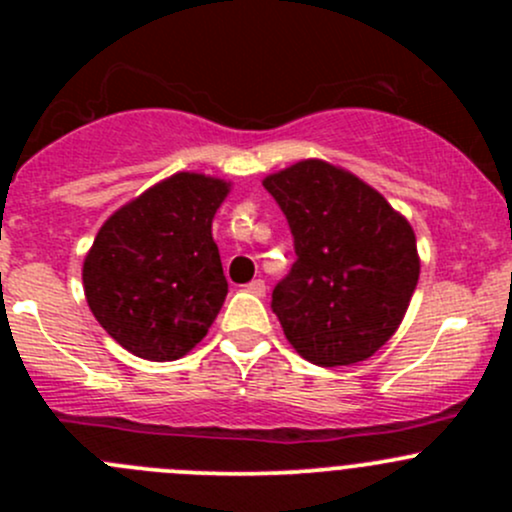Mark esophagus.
Wrapping results in <instances>:
<instances>
[{"mask_svg":"<svg viewBox=\"0 0 512 512\" xmlns=\"http://www.w3.org/2000/svg\"><path fill=\"white\" fill-rule=\"evenodd\" d=\"M245 289L250 294H255V297H265V282L262 280H252L250 285H245Z\"/></svg>","mask_w":512,"mask_h":512,"instance_id":"obj_1","label":"esophagus"}]
</instances>
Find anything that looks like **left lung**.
<instances>
[{
    "instance_id": "left-lung-1",
    "label": "left lung",
    "mask_w": 512,
    "mask_h": 512,
    "mask_svg": "<svg viewBox=\"0 0 512 512\" xmlns=\"http://www.w3.org/2000/svg\"><path fill=\"white\" fill-rule=\"evenodd\" d=\"M262 185L297 252L272 292L287 342L317 366L366 361L394 337L414 297V227L379 190L327 160H299Z\"/></svg>"
}]
</instances>
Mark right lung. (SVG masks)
<instances>
[{
  "label": "right lung",
  "mask_w": 512,
  "mask_h": 512,
  "mask_svg": "<svg viewBox=\"0 0 512 512\" xmlns=\"http://www.w3.org/2000/svg\"><path fill=\"white\" fill-rule=\"evenodd\" d=\"M230 183L173 173L118 208L86 252L84 294L96 322L131 354L173 361L208 334L227 280L213 218Z\"/></svg>",
  "instance_id": "1"
}]
</instances>
